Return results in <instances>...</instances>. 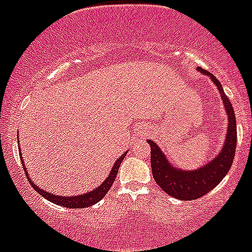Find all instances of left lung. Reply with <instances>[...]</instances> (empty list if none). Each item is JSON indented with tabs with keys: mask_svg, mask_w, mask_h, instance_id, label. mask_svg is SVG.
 <instances>
[{
	"mask_svg": "<svg viewBox=\"0 0 252 252\" xmlns=\"http://www.w3.org/2000/svg\"><path fill=\"white\" fill-rule=\"evenodd\" d=\"M198 70L202 72V74L211 77L212 82L216 84L222 97L227 117H228V127H227L228 130H227L226 140H224L222 150L218 153L217 157L213 158L202 168H198L195 170H182L171 165L159 146L151 140H148L151 148L150 160L154 179L166 194L180 201H192V199L201 198L202 195L207 194L215 187H217L218 183L226 177L230 170L236 151L237 130H236V117L232 104L224 94L221 83L212 73L207 72L199 66H198Z\"/></svg>",
	"mask_w": 252,
	"mask_h": 252,
	"instance_id": "obj_1",
	"label": "left lung"
}]
</instances>
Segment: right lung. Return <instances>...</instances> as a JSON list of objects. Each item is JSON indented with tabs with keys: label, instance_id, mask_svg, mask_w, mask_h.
Segmentation results:
<instances>
[{
	"label": "right lung",
	"instance_id": "obj_1",
	"mask_svg": "<svg viewBox=\"0 0 252 252\" xmlns=\"http://www.w3.org/2000/svg\"><path fill=\"white\" fill-rule=\"evenodd\" d=\"M126 154H127V151H126V153H124V155H122V157H120L119 159L116 160L115 165H113L112 170L110 171V174H108L107 179L104 180L103 183H102L98 188L93 189V190H91V192L84 193V194L73 195V197H63V195L51 194L50 192H46V190H44V189L37 188L36 184H35L34 182L30 179V177H29L24 161H22V166H24V169H25L26 177H28L31 187H32V188H34L40 195H43L44 198H46L48 201L53 202V203L58 204V206L66 207V208H86V207L93 206V204H95L97 202L101 201L102 198L107 194V192L110 190V188L112 187L113 182H115V179H116V175H117V173H119V168H120V165H121L122 160H124V158L126 157ZM20 157H21V154H20Z\"/></svg>",
	"mask_w": 252,
	"mask_h": 252
}]
</instances>
